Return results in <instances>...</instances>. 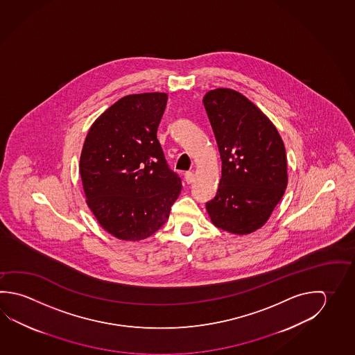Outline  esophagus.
Masks as SVG:
<instances>
[{"label": "esophagus", "instance_id": "1", "mask_svg": "<svg viewBox=\"0 0 355 355\" xmlns=\"http://www.w3.org/2000/svg\"><path fill=\"white\" fill-rule=\"evenodd\" d=\"M184 179H185V181H187V184H191L193 181V173H185V175H184Z\"/></svg>", "mask_w": 355, "mask_h": 355}]
</instances>
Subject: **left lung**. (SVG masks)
<instances>
[{
	"label": "left lung",
	"mask_w": 355,
	"mask_h": 355,
	"mask_svg": "<svg viewBox=\"0 0 355 355\" xmlns=\"http://www.w3.org/2000/svg\"><path fill=\"white\" fill-rule=\"evenodd\" d=\"M202 103L223 162L207 214L225 232L252 234L269 220L288 185L283 139L270 119L238 91L214 89Z\"/></svg>",
	"instance_id": "8db88e82"
}]
</instances>
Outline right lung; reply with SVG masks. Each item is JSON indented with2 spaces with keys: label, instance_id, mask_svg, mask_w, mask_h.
<instances>
[{
  "label": "right lung",
  "instance_id": "1",
  "mask_svg": "<svg viewBox=\"0 0 355 355\" xmlns=\"http://www.w3.org/2000/svg\"><path fill=\"white\" fill-rule=\"evenodd\" d=\"M166 103L165 92L123 97L85 139L78 171L86 204L103 230L120 240L151 236L180 193V178L168 168L156 137Z\"/></svg>",
  "mask_w": 355,
  "mask_h": 355
}]
</instances>
